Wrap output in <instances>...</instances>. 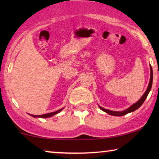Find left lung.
Segmentation results:
<instances>
[{"label": "left lung", "instance_id": "8db88e82", "mask_svg": "<svg viewBox=\"0 0 159 159\" xmlns=\"http://www.w3.org/2000/svg\"><path fill=\"white\" fill-rule=\"evenodd\" d=\"M150 72H151L150 80H149V85H148V87H147V89L146 91H145V93H144V95H142V98L139 99V100L136 102V103L133 104V105L130 106V107H129V108L126 109L125 110H124V111H111V110L104 109V108H102V107L99 106V108H100L103 111L107 113V114H109L110 115H112V116H120L125 115V114H128V113H130V112H133L134 111H135V110H137L138 108H139V107L142 106V104L144 103V102L145 99H146L148 94H149L151 89H152V82H153V70H152V66H151V65H150Z\"/></svg>", "mask_w": 159, "mask_h": 159}]
</instances>
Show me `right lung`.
<instances>
[{
  "label": "right lung",
  "instance_id": "right-lung-1",
  "mask_svg": "<svg viewBox=\"0 0 159 159\" xmlns=\"http://www.w3.org/2000/svg\"><path fill=\"white\" fill-rule=\"evenodd\" d=\"M62 109H61L60 110H58V111H57L48 113V114H43V115H32V114H29V115H31V116L35 117V118H48V117L56 115L57 114H58V113H60Z\"/></svg>",
  "mask_w": 159,
  "mask_h": 159
}]
</instances>
